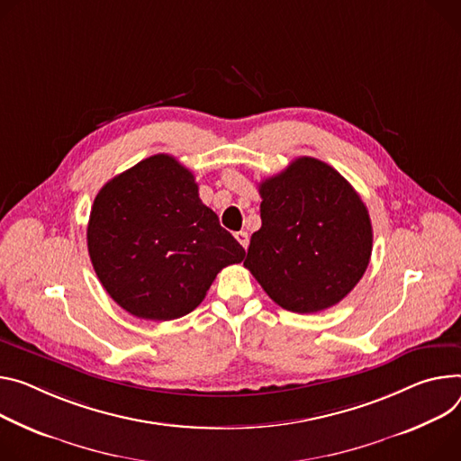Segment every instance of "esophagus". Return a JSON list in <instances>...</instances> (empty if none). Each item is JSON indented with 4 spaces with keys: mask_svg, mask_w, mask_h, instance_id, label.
<instances>
[{
    "mask_svg": "<svg viewBox=\"0 0 461 461\" xmlns=\"http://www.w3.org/2000/svg\"><path fill=\"white\" fill-rule=\"evenodd\" d=\"M235 239L240 242V246L246 249L248 248V244H249V237H248V233L246 231H237L235 233Z\"/></svg>",
    "mask_w": 461,
    "mask_h": 461,
    "instance_id": "1",
    "label": "esophagus"
}]
</instances>
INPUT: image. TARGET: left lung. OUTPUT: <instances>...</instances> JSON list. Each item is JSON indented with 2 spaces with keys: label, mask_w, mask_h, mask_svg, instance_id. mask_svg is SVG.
I'll list each match as a JSON object with an SVG mask.
<instances>
[{
  "label": "left lung",
  "mask_w": 461,
  "mask_h": 461,
  "mask_svg": "<svg viewBox=\"0 0 461 461\" xmlns=\"http://www.w3.org/2000/svg\"><path fill=\"white\" fill-rule=\"evenodd\" d=\"M261 228L244 267L292 312L342 302L364 276L373 246L367 207L330 165L302 156L259 184Z\"/></svg>",
  "instance_id": "obj_1"
}]
</instances>
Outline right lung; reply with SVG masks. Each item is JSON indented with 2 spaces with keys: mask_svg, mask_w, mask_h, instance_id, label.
Instances as JSON below:
<instances>
[{
  "mask_svg": "<svg viewBox=\"0 0 461 461\" xmlns=\"http://www.w3.org/2000/svg\"><path fill=\"white\" fill-rule=\"evenodd\" d=\"M86 237L104 290L141 320L189 314L217 274L244 259V248L202 203L193 173L169 154L150 156L106 182Z\"/></svg>",
  "mask_w": 461,
  "mask_h": 461,
  "instance_id": "1",
  "label": "right lung"
}]
</instances>
